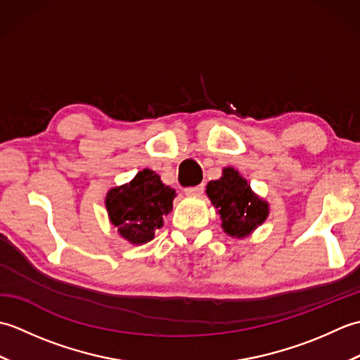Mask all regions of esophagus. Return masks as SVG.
<instances>
[{"instance_id": "esophagus-1", "label": "esophagus", "mask_w": 360, "mask_h": 360, "mask_svg": "<svg viewBox=\"0 0 360 360\" xmlns=\"http://www.w3.org/2000/svg\"><path fill=\"white\" fill-rule=\"evenodd\" d=\"M184 192H186V195H188V196H198V195H201V193L204 192V184L195 186V187H188V188L184 190Z\"/></svg>"}]
</instances>
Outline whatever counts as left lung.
Wrapping results in <instances>:
<instances>
[{
	"label": "left lung",
	"instance_id": "8db88e82",
	"mask_svg": "<svg viewBox=\"0 0 360 360\" xmlns=\"http://www.w3.org/2000/svg\"><path fill=\"white\" fill-rule=\"evenodd\" d=\"M205 195L221 218L223 231L232 238H246L269 217V202L233 167H224L221 178L209 182Z\"/></svg>",
	"mask_w": 360,
	"mask_h": 360
}]
</instances>
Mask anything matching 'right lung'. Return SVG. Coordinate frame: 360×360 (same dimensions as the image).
Here are the masks:
<instances>
[{
    "label": "right lung",
    "mask_w": 360,
    "mask_h": 360,
    "mask_svg": "<svg viewBox=\"0 0 360 360\" xmlns=\"http://www.w3.org/2000/svg\"><path fill=\"white\" fill-rule=\"evenodd\" d=\"M174 198V190L165 186L159 174L143 168L127 184L108 190L105 207L122 238L141 246L155 238V232L164 226Z\"/></svg>",
    "instance_id": "1"
}]
</instances>
